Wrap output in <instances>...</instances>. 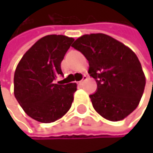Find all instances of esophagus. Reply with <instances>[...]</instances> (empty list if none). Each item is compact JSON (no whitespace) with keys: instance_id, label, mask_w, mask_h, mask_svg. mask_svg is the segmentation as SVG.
Here are the masks:
<instances>
[{"instance_id":"obj_1","label":"esophagus","mask_w":153,"mask_h":153,"mask_svg":"<svg viewBox=\"0 0 153 153\" xmlns=\"http://www.w3.org/2000/svg\"><path fill=\"white\" fill-rule=\"evenodd\" d=\"M86 79H87V76H86V75H83V76H82V79L80 82H78V84H79V85H82V82H83Z\"/></svg>"}]
</instances>
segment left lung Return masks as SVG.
Listing matches in <instances>:
<instances>
[{"mask_svg":"<svg viewBox=\"0 0 153 153\" xmlns=\"http://www.w3.org/2000/svg\"><path fill=\"white\" fill-rule=\"evenodd\" d=\"M71 47L87 59L88 73L97 83V90L90 94L96 112L110 121L122 120L132 113L146 83L136 54L105 34L84 35Z\"/></svg>","mask_w":153,"mask_h":153,"instance_id":"left-lung-1","label":"left lung"}]
</instances>
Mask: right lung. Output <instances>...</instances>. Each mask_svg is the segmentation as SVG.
<instances>
[{
  "instance_id": "obj_1",
  "label": "right lung",
  "mask_w": 153,
  "mask_h": 153,
  "mask_svg": "<svg viewBox=\"0 0 153 153\" xmlns=\"http://www.w3.org/2000/svg\"><path fill=\"white\" fill-rule=\"evenodd\" d=\"M74 41L61 35L40 38L21 59L14 72V96L33 119L50 123L65 115L71 106L76 83L59 84L63 76L60 63Z\"/></svg>"
}]
</instances>
